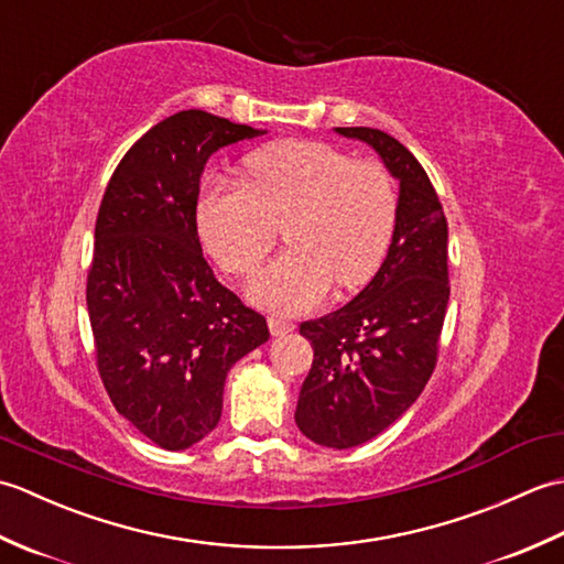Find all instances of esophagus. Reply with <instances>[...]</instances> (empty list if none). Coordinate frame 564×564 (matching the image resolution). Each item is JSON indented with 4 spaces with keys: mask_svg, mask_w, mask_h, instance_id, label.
<instances>
[{
    "mask_svg": "<svg viewBox=\"0 0 564 564\" xmlns=\"http://www.w3.org/2000/svg\"><path fill=\"white\" fill-rule=\"evenodd\" d=\"M269 329L273 337H285V334H291L295 329L293 322L289 319H281V317H269Z\"/></svg>",
    "mask_w": 564,
    "mask_h": 564,
    "instance_id": "1",
    "label": "esophagus"
}]
</instances>
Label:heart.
I'll return each mask as SVG.
<instances>
[{"label":"heart","instance_id":"obj_1","mask_svg":"<svg viewBox=\"0 0 564 564\" xmlns=\"http://www.w3.org/2000/svg\"><path fill=\"white\" fill-rule=\"evenodd\" d=\"M249 185L203 186L196 223L203 245L232 273H249L289 224L293 245L249 283V297L273 313H305L325 301L332 283L356 289L386 259L398 198L376 162H351L325 142L289 140L254 152Z\"/></svg>","mask_w":564,"mask_h":564}]
</instances>
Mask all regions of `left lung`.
I'll list each match as a JSON object with an SVG mask.
<instances>
[{"label":"left lung","mask_w":564,"mask_h":564,"mask_svg":"<svg viewBox=\"0 0 564 564\" xmlns=\"http://www.w3.org/2000/svg\"><path fill=\"white\" fill-rule=\"evenodd\" d=\"M376 150L400 182L386 261L351 303L301 325L313 368L295 424L327 448L376 438L410 410L434 373L448 307V223L424 166L400 140L376 128H334Z\"/></svg>","instance_id":"obj_1"}]
</instances>
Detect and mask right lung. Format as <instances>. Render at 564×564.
I'll list each match as a JSON object with an SVG mask.
<instances>
[{"instance_id": "1", "label": "right lung", "mask_w": 564, "mask_h": 564, "mask_svg": "<svg viewBox=\"0 0 564 564\" xmlns=\"http://www.w3.org/2000/svg\"><path fill=\"white\" fill-rule=\"evenodd\" d=\"M263 133L178 111L126 152L101 200L87 279L99 373L118 414L166 451L218 426L227 373L269 341L263 315L213 275L196 227L210 154Z\"/></svg>"}]
</instances>
